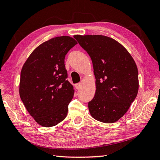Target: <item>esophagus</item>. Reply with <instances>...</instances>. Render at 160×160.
I'll return each instance as SVG.
<instances>
[{
  "instance_id": "obj_1",
  "label": "esophagus",
  "mask_w": 160,
  "mask_h": 160,
  "mask_svg": "<svg viewBox=\"0 0 160 160\" xmlns=\"http://www.w3.org/2000/svg\"><path fill=\"white\" fill-rule=\"evenodd\" d=\"M81 83H77V84H75V88L77 89H80V88H81Z\"/></svg>"
}]
</instances>
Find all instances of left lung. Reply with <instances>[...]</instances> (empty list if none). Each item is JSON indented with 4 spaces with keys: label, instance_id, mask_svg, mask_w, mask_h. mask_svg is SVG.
I'll return each mask as SVG.
<instances>
[{
    "label": "left lung",
    "instance_id": "obj_1",
    "mask_svg": "<svg viewBox=\"0 0 160 160\" xmlns=\"http://www.w3.org/2000/svg\"><path fill=\"white\" fill-rule=\"evenodd\" d=\"M93 62L96 91L88 103L91 115L105 123L126 113L139 89L138 67L127 49L103 35H75Z\"/></svg>",
    "mask_w": 160,
    "mask_h": 160
}]
</instances>
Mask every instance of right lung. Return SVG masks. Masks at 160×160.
<instances>
[{"instance_id":"add662e5","label":"right lung","mask_w":160,"mask_h":160,"mask_svg":"<svg viewBox=\"0 0 160 160\" xmlns=\"http://www.w3.org/2000/svg\"><path fill=\"white\" fill-rule=\"evenodd\" d=\"M77 42L57 37L34 50L21 72L19 94L28 112L42 127L50 128L67 117L73 87L67 80V53Z\"/></svg>"}]
</instances>
